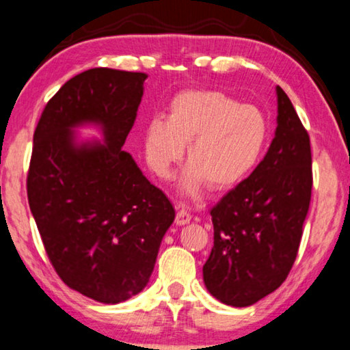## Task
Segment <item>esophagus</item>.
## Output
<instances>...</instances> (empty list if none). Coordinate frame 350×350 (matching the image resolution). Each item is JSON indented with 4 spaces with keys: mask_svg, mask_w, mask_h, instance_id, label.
Returning a JSON list of instances; mask_svg holds the SVG:
<instances>
[{
    "mask_svg": "<svg viewBox=\"0 0 350 350\" xmlns=\"http://www.w3.org/2000/svg\"><path fill=\"white\" fill-rule=\"evenodd\" d=\"M191 221V215L190 213L187 211V209H178V211H176V216H175V223L178 224V226H185V224H188Z\"/></svg>",
    "mask_w": 350,
    "mask_h": 350,
    "instance_id": "1",
    "label": "esophagus"
}]
</instances>
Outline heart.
<instances>
[{
	"label": "heart",
	"mask_w": 350,
	"mask_h": 350,
	"mask_svg": "<svg viewBox=\"0 0 350 350\" xmlns=\"http://www.w3.org/2000/svg\"><path fill=\"white\" fill-rule=\"evenodd\" d=\"M269 137L265 114L221 92H185L172 101L167 119L154 116L144 127V154L150 170L167 180L183 157L190 162L180 182L195 198L209 183L215 190L244 180L262 157Z\"/></svg>",
	"instance_id": "obj_1"
}]
</instances>
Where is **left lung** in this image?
Returning <instances> with one entry per match:
<instances>
[{
  "mask_svg": "<svg viewBox=\"0 0 350 350\" xmlns=\"http://www.w3.org/2000/svg\"><path fill=\"white\" fill-rule=\"evenodd\" d=\"M277 101V129L264 160L211 209L215 245L203 280L229 306L254 305L285 282L310 209V135L280 86Z\"/></svg>",
  "mask_w": 350,
  "mask_h": 350,
  "instance_id": "left-lung-1",
  "label": "left lung"
}]
</instances>
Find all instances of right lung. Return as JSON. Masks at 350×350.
<instances>
[{
    "label": "right lung",
    "instance_id": "right-lung-1",
    "mask_svg": "<svg viewBox=\"0 0 350 350\" xmlns=\"http://www.w3.org/2000/svg\"><path fill=\"white\" fill-rule=\"evenodd\" d=\"M146 73L92 68L70 78L37 122L27 200L45 252L65 285L116 305L146 288L175 209L122 150ZM103 142L78 143L77 126Z\"/></svg>",
    "mask_w": 350,
    "mask_h": 350
}]
</instances>
